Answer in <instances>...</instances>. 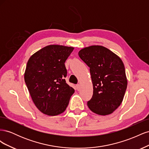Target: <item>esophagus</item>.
I'll return each mask as SVG.
<instances>
[{
	"instance_id": "esophagus-1",
	"label": "esophagus",
	"mask_w": 149,
	"mask_h": 149,
	"mask_svg": "<svg viewBox=\"0 0 149 149\" xmlns=\"http://www.w3.org/2000/svg\"><path fill=\"white\" fill-rule=\"evenodd\" d=\"M76 89L78 90V91H79V90L80 89V85L79 84L76 85Z\"/></svg>"
}]
</instances>
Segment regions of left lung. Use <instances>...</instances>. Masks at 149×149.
I'll use <instances>...</instances> for the list:
<instances>
[{"mask_svg": "<svg viewBox=\"0 0 149 149\" xmlns=\"http://www.w3.org/2000/svg\"><path fill=\"white\" fill-rule=\"evenodd\" d=\"M78 55L90 68L93 94L87 102L88 107L99 115L112 114L123 102L127 86L123 61L110 49L100 45L85 47Z\"/></svg>", "mask_w": 149, "mask_h": 149, "instance_id": "1", "label": "left lung"}]
</instances>
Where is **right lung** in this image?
Instances as JSON below:
<instances>
[{"label":"right lung","mask_w":149,"mask_h":149,"mask_svg":"<svg viewBox=\"0 0 149 149\" xmlns=\"http://www.w3.org/2000/svg\"><path fill=\"white\" fill-rule=\"evenodd\" d=\"M74 47L50 45L31 55L24 79L35 105L42 113L57 116L68 105L74 89L66 83L65 63Z\"/></svg>","instance_id":"add662e5"}]
</instances>
